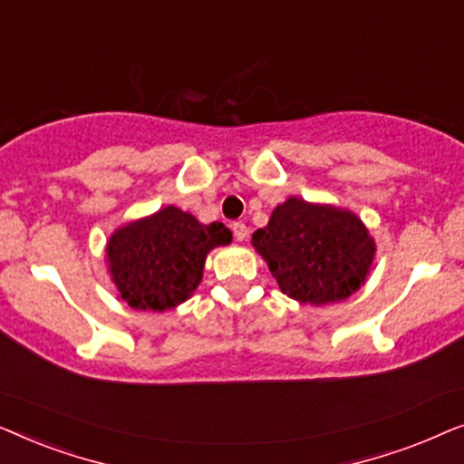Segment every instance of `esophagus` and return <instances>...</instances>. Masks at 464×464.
<instances>
[{"instance_id":"esophagus-1","label":"esophagus","mask_w":464,"mask_h":464,"mask_svg":"<svg viewBox=\"0 0 464 464\" xmlns=\"http://www.w3.org/2000/svg\"><path fill=\"white\" fill-rule=\"evenodd\" d=\"M232 232H234V238H237L238 243L246 240V234H249V230H246V226L243 224V221H237V224L232 226Z\"/></svg>"}]
</instances>
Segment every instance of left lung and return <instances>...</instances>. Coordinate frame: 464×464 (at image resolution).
<instances>
[{
	"mask_svg": "<svg viewBox=\"0 0 464 464\" xmlns=\"http://www.w3.org/2000/svg\"><path fill=\"white\" fill-rule=\"evenodd\" d=\"M251 245L278 289L310 306L342 302L363 287L376 240L357 213L291 196L275 207Z\"/></svg>",
	"mask_w": 464,
	"mask_h": 464,
	"instance_id": "1",
	"label": "left lung"
}]
</instances>
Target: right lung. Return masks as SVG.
I'll return each instance as SVG.
<instances>
[{
  "label": "right lung",
  "instance_id": "add662e5",
  "mask_svg": "<svg viewBox=\"0 0 464 464\" xmlns=\"http://www.w3.org/2000/svg\"><path fill=\"white\" fill-rule=\"evenodd\" d=\"M232 243L221 224H200L192 213L169 205L116 227L105 246V264L118 297L135 310L164 313L192 297L207 256Z\"/></svg>",
  "mask_w": 464,
  "mask_h": 464
}]
</instances>
